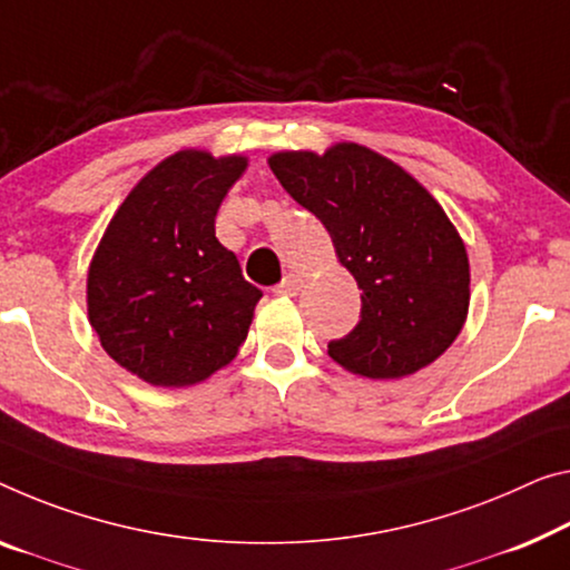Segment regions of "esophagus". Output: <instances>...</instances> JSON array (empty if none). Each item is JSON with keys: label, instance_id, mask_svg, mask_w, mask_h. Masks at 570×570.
Instances as JSON below:
<instances>
[{"label": "esophagus", "instance_id": "34e87169", "mask_svg": "<svg viewBox=\"0 0 570 570\" xmlns=\"http://www.w3.org/2000/svg\"><path fill=\"white\" fill-rule=\"evenodd\" d=\"M301 287H303V279H301V277H297V275H285L283 283H277V285L273 287V293H275V295L293 297V295L301 293Z\"/></svg>", "mask_w": 570, "mask_h": 570}]
</instances>
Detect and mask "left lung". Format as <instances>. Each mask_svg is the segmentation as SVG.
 <instances>
[{"label":"left lung","mask_w":570,"mask_h":570,"mask_svg":"<svg viewBox=\"0 0 570 570\" xmlns=\"http://www.w3.org/2000/svg\"><path fill=\"white\" fill-rule=\"evenodd\" d=\"M269 168L321 218L362 291L358 323L328 341V356L370 380H397L435 362L469 311L466 249L435 198L358 145L277 153Z\"/></svg>","instance_id":"left-lung-1"}]
</instances>
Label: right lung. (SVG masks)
Returning a JSON list of instances; mask_svg holds the SVG:
<instances>
[{
  "instance_id": "obj_1",
  "label": "right lung",
  "mask_w": 570,
  "mask_h": 570,
  "mask_svg": "<svg viewBox=\"0 0 570 570\" xmlns=\"http://www.w3.org/2000/svg\"><path fill=\"white\" fill-rule=\"evenodd\" d=\"M244 157L186 150L137 183L89 269V321L114 362L155 387L229 364L262 297L216 239V212Z\"/></svg>"
}]
</instances>
